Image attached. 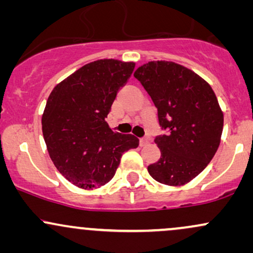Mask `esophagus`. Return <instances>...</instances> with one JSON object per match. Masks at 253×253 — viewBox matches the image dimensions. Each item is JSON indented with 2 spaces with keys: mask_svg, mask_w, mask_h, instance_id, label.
I'll return each mask as SVG.
<instances>
[{
  "mask_svg": "<svg viewBox=\"0 0 253 253\" xmlns=\"http://www.w3.org/2000/svg\"><path fill=\"white\" fill-rule=\"evenodd\" d=\"M150 139L149 138H141L140 139V146H146L147 144L150 143Z\"/></svg>",
  "mask_w": 253,
  "mask_h": 253,
  "instance_id": "obj_1",
  "label": "esophagus"
}]
</instances>
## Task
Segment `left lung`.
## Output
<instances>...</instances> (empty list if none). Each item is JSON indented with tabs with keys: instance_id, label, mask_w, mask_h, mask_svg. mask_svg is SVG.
Returning <instances> with one entry per match:
<instances>
[{
	"instance_id": "left-lung-1",
	"label": "left lung",
	"mask_w": 253,
	"mask_h": 253,
	"mask_svg": "<svg viewBox=\"0 0 253 253\" xmlns=\"http://www.w3.org/2000/svg\"><path fill=\"white\" fill-rule=\"evenodd\" d=\"M158 109L167 134L156 136L161 158L147 167L157 182L178 187L210 164L221 139L223 114L211 86L173 62L153 60L134 72Z\"/></svg>"
}]
</instances>
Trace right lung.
<instances>
[{
	"mask_svg": "<svg viewBox=\"0 0 253 253\" xmlns=\"http://www.w3.org/2000/svg\"><path fill=\"white\" fill-rule=\"evenodd\" d=\"M135 63L100 59L82 66L51 91L42 118L54 167L82 189H97L115 175L121 156L139 145L133 134L113 132L104 119Z\"/></svg>",
	"mask_w": 253,
	"mask_h": 253,
	"instance_id": "right-lung-1",
	"label": "right lung"
}]
</instances>
